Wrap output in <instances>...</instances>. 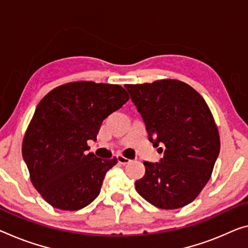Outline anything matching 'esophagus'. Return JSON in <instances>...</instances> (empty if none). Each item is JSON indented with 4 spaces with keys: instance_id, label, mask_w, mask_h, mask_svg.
<instances>
[{
    "instance_id": "esophagus-1",
    "label": "esophagus",
    "mask_w": 248,
    "mask_h": 248,
    "mask_svg": "<svg viewBox=\"0 0 248 248\" xmlns=\"http://www.w3.org/2000/svg\"><path fill=\"white\" fill-rule=\"evenodd\" d=\"M117 157V162H119L120 164H122V165H125V164H128L129 162H131V159L129 158H126L125 156H123L122 154H119L116 156Z\"/></svg>"
}]
</instances>
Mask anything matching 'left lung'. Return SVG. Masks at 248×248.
<instances>
[{
  "mask_svg": "<svg viewBox=\"0 0 248 248\" xmlns=\"http://www.w3.org/2000/svg\"><path fill=\"white\" fill-rule=\"evenodd\" d=\"M125 89L142 115L148 137L163 152L157 163L144 162L137 193L154 206L175 209L196 199L207 184L219 154L216 124L206 102L193 87L176 79Z\"/></svg>",
  "mask_w": 248,
  "mask_h": 248,
  "instance_id": "left-lung-1",
  "label": "left lung"
}]
</instances>
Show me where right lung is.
<instances>
[{"label": "right lung", "instance_id": "obj_1", "mask_svg": "<svg viewBox=\"0 0 248 248\" xmlns=\"http://www.w3.org/2000/svg\"><path fill=\"white\" fill-rule=\"evenodd\" d=\"M123 87L94 82L61 85L42 98L26 129L23 159L32 184L53 207L78 211L101 192L117 158L87 153L103 120L128 101Z\"/></svg>", "mask_w": 248, "mask_h": 248}]
</instances>
